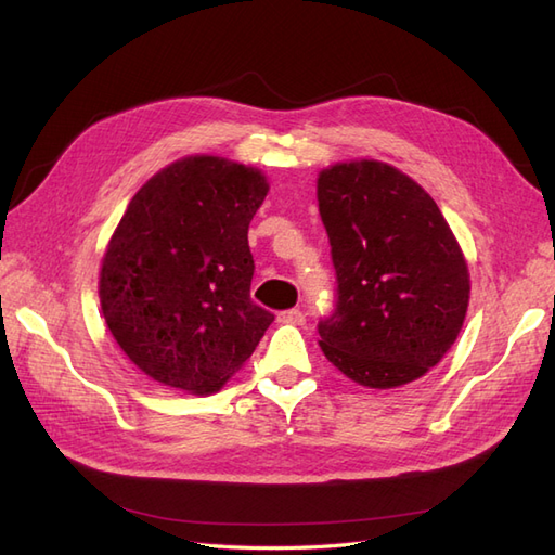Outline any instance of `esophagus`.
<instances>
[{"label": "esophagus", "mask_w": 555, "mask_h": 555, "mask_svg": "<svg viewBox=\"0 0 555 555\" xmlns=\"http://www.w3.org/2000/svg\"><path fill=\"white\" fill-rule=\"evenodd\" d=\"M279 323H291V325H302L305 323V314L300 309H288V311H281L276 317Z\"/></svg>", "instance_id": "34e87169"}]
</instances>
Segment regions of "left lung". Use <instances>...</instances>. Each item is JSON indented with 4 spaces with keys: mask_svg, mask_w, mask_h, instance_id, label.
<instances>
[{
    "mask_svg": "<svg viewBox=\"0 0 555 555\" xmlns=\"http://www.w3.org/2000/svg\"><path fill=\"white\" fill-rule=\"evenodd\" d=\"M317 198L337 272V309L319 323L323 357L365 389L420 379L468 309L457 236L422 184L377 159L323 168Z\"/></svg>",
    "mask_w": 555,
    "mask_h": 555,
    "instance_id": "obj_1",
    "label": "left lung"
}]
</instances>
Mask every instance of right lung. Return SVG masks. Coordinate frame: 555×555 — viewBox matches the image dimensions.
I'll return each mask as SVG.
<instances>
[{"label":"right lung","instance_id":"1","mask_svg":"<svg viewBox=\"0 0 555 555\" xmlns=\"http://www.w3.org/2000/svg\"><path fill=\"white\" fill-rule=\"evenodd\" d=\"M267 192L260 168L192 154L133 194L107 241L98 297L140 373L208 396L250 359L274 321L250 300L248 224Z\"/></svg>","mask_w":555,"mask_h":555}]
</instances>
